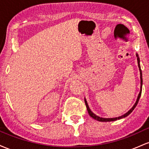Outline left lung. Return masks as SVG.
<instances>
[{"label": "left lung", "mask_w": 149, "mask_h": 149, "mask_svg": "<svg viewBox=\"0 0 149 149\" xmlns=\"http://www.w3.org/2000/svg\"><path fill=\"white\" fill-rule=\"evenodd\" d=\"M136 59H137L138 66H139V72H140V80H141V83H141V87H140V91H139V95H138L137 99H136V102H135L134 105H133V107H132L131 109H130V110L128 111H127V113H125L123 114V115L119 116V117H116V118H102V117H100V116H97L96 114L92 112L91 110H90V107H89V106H88V102H87L86 99L85 98V105H86L87 109H88V112L89 115L91 116L92 118H94L95 120H98V121H100V122H111V121H115V120H120V119H121V118H123L127 117V116H129L130 114L133 111V110H134V108L136 107V105H137L138 102H139L140 97H141V89H142V83H143L142 72H141V67H140V59H139V55H138L137 53H136Z\"/></svg>", "instance_id": "left-lung-1"}]
</instances>
